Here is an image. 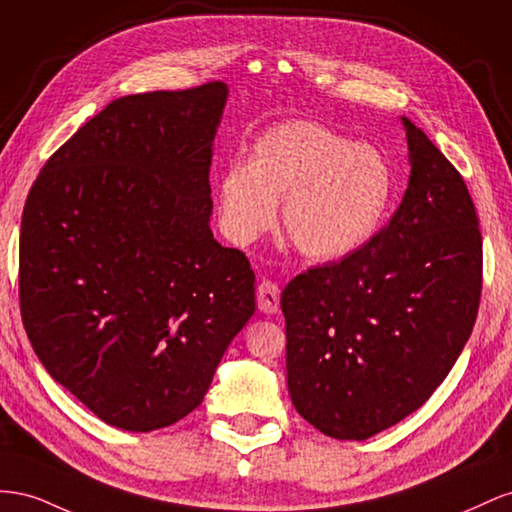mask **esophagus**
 I'll return each mask as SVG.
<instances>
[{
  "instance_id": "34e87169",
  "label": "esophagus",
  "mask_w": 512,
  "mask_h": 512,
  "mask_svg": "<svg viewBox=\"0 0 512 512\" xmlns=\"http://www.w3.org/2000/svg\"><path fill=\"white\" fill-rule=\"evenodd\" d=\"M257 306H259V311L266 313V315H272V313L279 311V306H281L279 285H274L272 281L259 283V287H257Z\"/></svg>"
}]
</instances>
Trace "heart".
<instances>
[{
	"mask_svg": "<svg viewBox=\"0 0 512 512\" xmlns=\"http://www.w3.org/2000/svg\"><path fill=\"white\" fill-rule=\"evenodd\" d=\"M218 221L236 246L276 221L296 251L315 261L354 255L382 229L394 197L388 156L319 122L291 120L259 135L246 163L216 184Z\"/></svg>",
	"mask_w": 512,
	"mask_h": 512,
	"instance_id": "obj_1",
	"label": "heart"
}]
</instances>
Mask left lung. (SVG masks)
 Listing matches in <instances>:
<instances>
[{
  "mask_svg": "<svg viewBox=\"0 0 512 512\" xmlns=\"http://www.w3.org/2000/svg\"><path fill=\"white\" fill-rule=\"evenodd\" d=\"M410 182L377 236L306 270L281 296L287 388L334 440H367L416 412L470 339L483 289V238L461 173L401 118Z\"/></svg>",
  "mask_w": 512,
  "mask_h": 512,
  "instance_id": "8db88e82",
  "label": "left lung"
}]
</instances>
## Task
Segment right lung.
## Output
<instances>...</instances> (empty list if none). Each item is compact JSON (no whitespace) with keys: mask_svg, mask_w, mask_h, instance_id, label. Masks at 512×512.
Masks as SVG:
<instances>
[{"mask_svg":"<svg viewBox=\"0 0 512 512\" xmlns=\"http://www.w3.org/2000/svg\"><path fill=\"white\" fill-rule=\"evenodd\" d=\"M229 90L133 94L83 124L27 195L23 326L42 367L107 425L148 433L206 397L255 313V272L210 229Z\"/></svg>","mask_w":512,"mask_h":512,"instance_id":"obj_1","label":"right lung"}]
</instances>
